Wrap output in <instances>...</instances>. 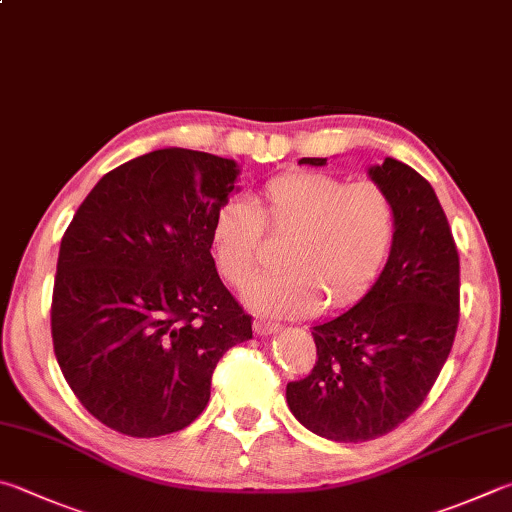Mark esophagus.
<instances>
[{
	"label": "esophagus",
	"mask_w": 512,
	"mask_h": 512,
	"mask_svg": "<svg viewBox=\"0 0 512 512\" xmlns=\"http://www.w3.org/2000/svg\"><path fill=\"white\" fill-rule=\"evenodd\" d=\"M253 329H255L257 336H271V333L280 331V324H273V322H266V320H255Z\"/></svg>",
	"instance_id": "34e87169"
}]
</instances>
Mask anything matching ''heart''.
<instances>
[{
  "label": "heart",
  "mask_w": 512,
  "mask_h": 512,
  "mask_svg": "<svg viewBox=\"0 0 512 512\" xmlns=\"http://www.w3.org/2000/svg\"><path fill=\"white\" fill-rule=\"evenodd\" d=\"M264 224L291 237L286 271L257 277L246 302L259 313L295 318L322 300L342 309L365 295L383 273L396 244L398 210L385 188L351 183L327 172H286L259 190L255 203L232 197L212 219V255L232 286H246L259 264Z\"/></svg>",
  "instance_id": "obj_1"
}]
</instances>
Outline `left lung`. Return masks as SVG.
Wrapping results in <instances>:
<instances>
[{"mask_svg": "<svg viewBox=\"0 0 512 512\" xmlns=\"http://www.w3.org/2000/svg\"><path fill=\"white\" fill-rule=\"evenodd\" d=\"M367 174L396 203L392 257L351 309L313 324L318 360L309 376L286 385L297 421L338 443L378 439L414 414L459 324V253L432 185L389 156Z\"/></svg>", "mask_w": 512, "mask_h": 512, "instance_id": "left-lung-1", "label": "left lung"}]
</instances>
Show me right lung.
I'll return each instance as SVG.
<instances>
[{
    "instance_id": "right-lung-1",
    "label": "right lung",
    "mask_w": 512,
    "mask_h": 512,
    "mask_svg": "<svg viewBox=\"0 0 512 512\" xmlns=\"http://www.w3.org/2000/svg\"><path fill=\"white\" fill-rule=\"evenodd\" d=\"M239 165L167 147L107 172L64 232L51 336L73 394L111 430L179 432L210 401L224 353L253 338L219 280L212 219Z\"/></svg>"
}]
</instances>
